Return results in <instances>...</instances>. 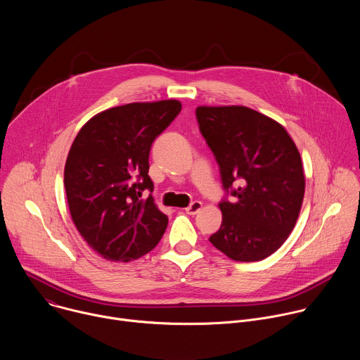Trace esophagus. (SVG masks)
<instances>
[{
	"mask_svg": "<svg viewBox=\"0 0 360 360\" xmlns=\"http://www.w3.org/2000/svg\"><path fill=\"white\" fill-rule=\"evenodd\" d=\"M200 210H202V202L200 200H193L185 211H186L188 215H196Z\"/></svg>",
	"mask_w": 360,
	"mask_h": 360,
	"instance_id": "34e87169",
	"label": "esophagus"
}]
</instances>
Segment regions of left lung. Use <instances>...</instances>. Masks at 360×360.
<instances>
[{
    "mask_svg": "<svg viewBox=\"0 0 360 360\" xmlns=\"http://www.w3.org/2000/svg\"><path fill=\"white\" fill-rule=\"evenodd\" d=\"M195 114L226 193L219 202L221 228L210 242L233 261L265 259L299 217L304 193L299 150L281 124L250 108L198 107Z\"/></svg>",
    "mask_w": 360,
    "mask_h": 360,
    "instance_id": "1",
    "label": "left lung"
}]
</instances>
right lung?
Instances as JSON below:
<instances>
[{"label":"right lung","mask_w":360,"mask_h":360,"mask_svg":"<svg viewBox=\"0 0 360 360\" xmlns=\"http://www.w3.org/2000/svg\"><path fill=\"white\" fill-rule=\"evenodd\" d=\"M175 99L134 102L91 118L70 149L64 185L72 221L102 258L129 262L161 240L168 217L152 195V142L181 112Z\"/></svg>","instance_id":"add662e5"}]
</instances>
